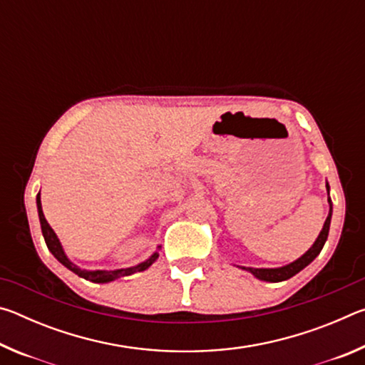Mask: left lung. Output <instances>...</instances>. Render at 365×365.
Listing matches in <instances>:
<instances>
[{
  "label": "left lung",
  "mask_w": 365,
  "mask_h": 365,
  "mask_svg": "<svg viewBox=\"0 0 365 365\" xmlns=\"http://www.w3.org/2000/svg\"><path fill=\"white\" fill-rule=\"evenodd\" d=\"M329 191H330V187H329V183H327V193H329ZM329 205H330V212H329V215H327L322 232L319 233L316 243H314L311 248L306 251V255H302L299 259H296L294 262L288 264V265H283V267H279V269H252V267H242V269L251 272V274L255 275L256 279L264 280V282H274L275 283V282H283V280L292 279L293 275H296V274H298V272H301L302 269H304L306 265L311 264L314 259H316L320 255V251H322L324 245L327 242V237H329L330 220H331V200H330V193H329Z\"/></svg>",
  "instance_id": "8db88e82"
}]
</instances>
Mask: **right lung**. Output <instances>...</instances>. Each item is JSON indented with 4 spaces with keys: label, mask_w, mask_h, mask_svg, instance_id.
<instances>
[{
    "label": "right lung",
    "mask_w": 365,
    "mask_h": 365,
    "mask_svg": "<svg viewBox=\"0 0 365 365\" xmlns=\"http://www.w3.org/2000/svg\"><path fill=\"white\" fill-rule=\"evenodd\" d=\"M36 207H38V217H40V224H41V233L43 237H45V242L48 250L51 251V255L58 259V261L67 267L69 270H72L73 274H77L78 277H82L85 280H90V282H95V283H108V282H113L115 279H120V277H127V275H132L135 272H143L146 270L150 265L156 261L159 257L158 252H154V255L146 259L145 262H141L138 265H135V267H128V269H117V270H82L78 269L76 264H72L67 256L64 255V250L63 246H61L59 240L56 237V233L45 219V215H43V209H41V201H40V193L36 195Z\"/></svg>",
    "instance_id": "1"
}]
</instances>
